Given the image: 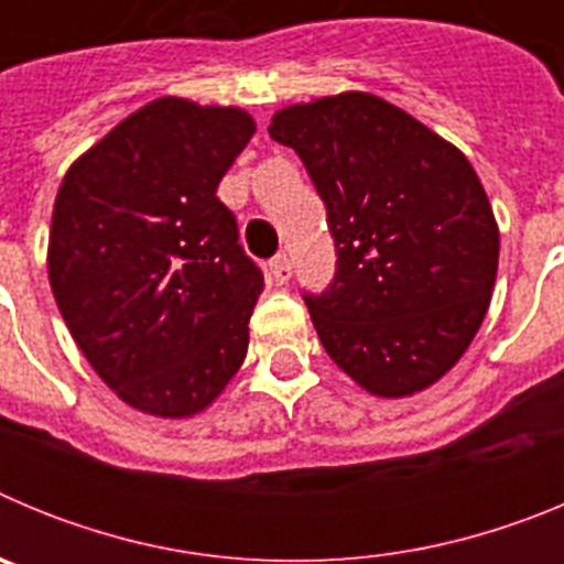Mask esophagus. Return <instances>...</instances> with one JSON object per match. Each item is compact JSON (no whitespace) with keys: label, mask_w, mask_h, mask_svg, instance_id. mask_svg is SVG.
<instances>
[{"label":"esophagus","mask_w":564,"mask_h":564,"mask_svg":"<svg viewBox=\"0 0 564 564\" xmlns=\"http://www.w3.org/2000/svg\"><path fill=\"white\" fill-rule=\"evenodd\" d=\"M293 276V262L288 253H276V257L268 262V279L273 285H288V279Z\"/></svg>","instance_id":"1"}]
</instances>
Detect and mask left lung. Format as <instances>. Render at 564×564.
Listing matches in <instances>:
<instances>
[{
  "instance_id": "obj_1",
  "label": "left lung",
  "mask_w": 564,
  "mask_h": 564,
  "mask_svg": "<svg viewBox=\"0 0 564 564\" xmlns=\"http://www.w3.org/2000/svg\"><path fill=\"white\" fill-rule=\"evenodd\" d=\"M268 132L302 158L327 206L336 276L305 296L327 356L378 398L441 381L480 330L500 259L466 154L356 89L282 107Z\"/></svg>"
}]
</instances>
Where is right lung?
I'll return each mask as SVG.
<instances>
[{
	"instance_id": "obj_1",
	"label": "right lung",
	"mask_w": 564,
	"mask_h": 564,
	"mask_svg": "<svg viewBox=\"0 0 564 564\" xmlns=\"http://www.w3.org/2000/svg\"><path fill=\"white\" fill-rule=\"evenodd\" d=\"M253 132L246 109L163 96L64 174L50 288L78 350L132 410L197 415L246 361L265 282L217 186Z\"/></svg>"
}]
</instances>
